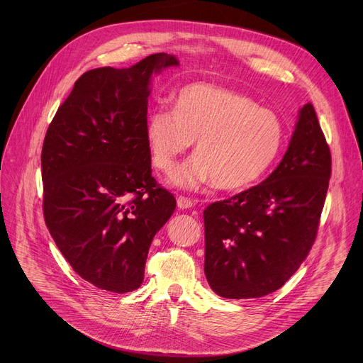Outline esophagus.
Here are the masks:
<instances>
[{
  "mask_svg": "<svg viewBox=\"0 0 363 363\" xmlns=\"http://www.w3.org/2000/svg\"><path fill=\"white\" fill-rule=\"evenodd\" d=\"M177 204H178V208H191V207H194V201L193 200H189V199H186V197H184V196H179L178 199H177Z\"/></svg>",
  "mask_w": 363,
  "mask_h": 363,
  "instance_id": "1",
  "label": "esophagus"
}]
</instances>
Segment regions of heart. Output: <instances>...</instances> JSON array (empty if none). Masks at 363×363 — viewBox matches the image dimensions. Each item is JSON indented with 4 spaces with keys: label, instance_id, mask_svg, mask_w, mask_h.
I'll use <instances>...</instances> for the list:
<instances>
[{
    "label": "heart",
    "instance_id": "heart-1",
    "mask_svg": "<svg viewBox=\"0 0 363 363\" xmlns=\"http://www.w3.org/2000/svg\"><path fill=\"white\" fill-rule=\"evenodd\" d=\"M145 140L152 163L163 172L174 169L196 140L197 155L172 182L199 188L213 181L233 191L250 186L271 167L284 141V123L241 92L191 84L175 95L174 108L159 106L148 113Z\"/></svg>",
    "mask_w": 363,
    "mask_h": 363
}]
</instances>
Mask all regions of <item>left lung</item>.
Instances as JSON below:
<instances>
[{
  "label": "left lung",
  "mask_w": 363,
  "mask_h": 363,
  "mask_svg": "<svg viewBox=\"0 0 363 363\" xmlns=\"http://www.w3.org/2000/svg\"><path fill=\"white\" fill-rule=\"evenodd\" d=\"M330 177V147L308 103L272 174L203 212L211 289L225 298H259L281 289L315 242Z\"/></svg>",
  "instance_id": "obj_1"
}]
</instances>
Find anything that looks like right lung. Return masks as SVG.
<instances>
[{
    "mask_svg": "<svg viewBox=\"0 0 363 363\" xmlns=\"http://www.w3.org/2000/svg\"><path fill=\"white\" fill-rule=\"evenodd\" d=\"M172 66L177 57L157 52L85 72L45 133L47 228L73 271L101 290L140 287L151 241L177 207L151 177L145 140L152 74Z\"/></svg>",
    "mask_w": 363,
    "mask_h": 363,
    "instance_id": "right-lung-1",
    "label": "right lung"
}]
</instances>
